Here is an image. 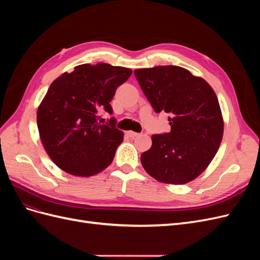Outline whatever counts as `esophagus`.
I'll return each mask as SVG.
<instances>
[{
    "label": "esophagus",
    "mask_w": 260,
    "mask_h": 260,
    "mask_svg": "<svg viewBox=\"0 0 260 260\" xmlns=\"http://www.w3.org/2000/svg\"><path fill=\"white\" fill-rule=\"evenodd\" d=\"M127 135L130 137V138H137V137H139L140 136V133H137V132H133V131H128L127 132Z\"/></svg>",
    "instance_id": "34e87169"
}]
</instances>
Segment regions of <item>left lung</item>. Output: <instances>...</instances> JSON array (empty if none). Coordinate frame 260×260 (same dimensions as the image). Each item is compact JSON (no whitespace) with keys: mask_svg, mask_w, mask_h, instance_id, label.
Segmentation results:
<instances>
[{"mask_svg":"<svg viewBox=\"0 0 260 260\" xmlns=\"http://www.w3.org/2000/svg\"><path fill=\"white\" fill-rule=\"evenodd\" d=\"M156 113L169 114L171 130L152 136L141 155L147 174L162 183L184 184L214 159L223 136V118L215 91L201 77L179 66L135 70Z\"/></svg>","mask_w":260,"mask_h":260,"instance_id":"left-lung-1","label":"left lung"}]
</instances>
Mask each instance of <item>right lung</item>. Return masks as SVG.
Here are the masks:
<instances>
[{"label": "right lung", "instance_id": "right-lung-1", "mask_svg": "<svg viewBox=\"0 0 260 260\" xmlns=\"http://www.w3.org/2000/svg\"><path fill=\"white\" fill-rule=\"evenodd\" d=\"M132 70L106 62L76 66L55 79L38 107L37 123L50 158L67 174L90 177L112 164L123 132L99 123L102 111L113 114L116 89L128 80Z\"/></svg>", "mask_w": 260, "mask_h": 260}]
</instances>
